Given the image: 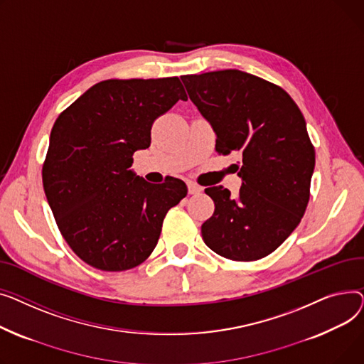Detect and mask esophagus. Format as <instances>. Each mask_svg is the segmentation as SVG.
<instances>
[{"mask_svg": "<svg viewBox=\"0 0 364 364\" xmlns=\"http://www.w3.org/2000/svg\"><path fill=\"white\" fill-rule=\"evenodd\" d=\"M188 191L189 194H200V192H203V188L194 182H188Z\"/></svg>", "mask_w": 364, "mask_h": 364, "instance_id": "esophagus-1", "label": "esophagus"}]
</instances>
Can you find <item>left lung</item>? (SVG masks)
Wrapping results in <instances>:
<instances>
[{
  "label": "left lung",
  "instance_id": "8db88e82",
  "mask_svg": "<svg viewBox=\"0 0 364 364\" xmlns=\"http://www.w3.org/2000/svg\"><path fill=\"white\" fill-rule=\"evenodd\" d=\"M181 79L215 131L218 153L242 156L237 197L222 185L205 188L215 213L203 240L229 260L263 259L301 222L310 198L316 159L304 116L277 85L237 69Z\"/></svg>",
  "mask_w": 364,
  "mask_h": 364
}]
</instances>
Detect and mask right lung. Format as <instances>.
<instances>
[{"instance_id":"obj_1","label":"right lung","mask_w":364,"mask_h":364,"mask_svg":"<svg viewBox=\"0 0 364 364\" xmlns=\"http://www.w3.org/2000/svg\"><path fill=\"white\" fill-rule=\"evenodd\" d=\"M186 92L178 77L95 83L55 120L42 182L63 238L105 272L141 264L157 245L166 213L186 196L183 181L149 183L131 166L151 144V126Z\"/></svg>"}]
</instances>
